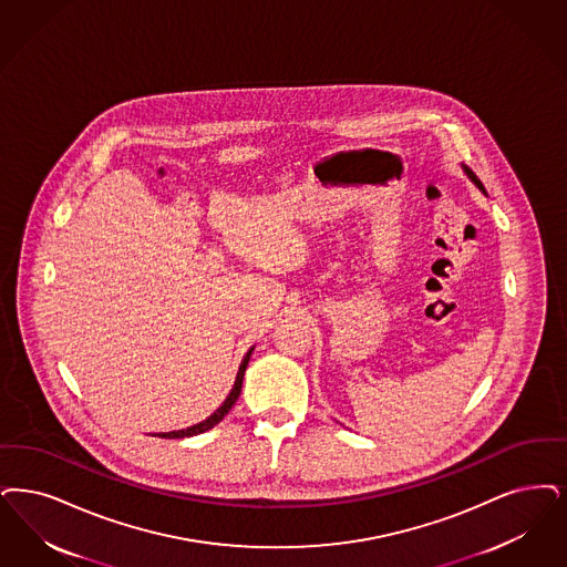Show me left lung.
<instances>
[{
	"label": "left lung",
	"instance_id": "obj_1",
	"mask_svg": "<svg viewBox=\"0 0 567 567\" xmlns=\"http://www.w3.org/2000/svg\"><path fill=\"white\" fill-rule=\"evenodd\" d=\"M466 175H468V177H471V179H473V182L476 183V185H478V189H483V192H485V187H483V183L478 182V179H476V175L475 173H473V171H468V168H466Z\"/></svg>",
	"mask_w": 567,
	"mask_h": 567
}]
</instances>
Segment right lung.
<instances>
[{
  "label": "right lung",
  "mask_w": 567,
  "mask_h": 567,
  "mask_svg": "<svg viewBox=\"0 0 567 567\" xmlns=\"http://www.w3.org/2000/svg\"><path fill=\"white\" fill-rule=\"evenodd\" d=\"M250 352H252V348H250L249 352H247V357H245V361L240 364V369H238V375H236V382H234V388H231V392L227 394L226 401H224V405L217 409L210 417H206L204 422L200 424H196V426H189V429H185V431L177 432H162L158 436L162 439H183V436H194V434H200V432H206L208 429H213L215 424H219L224 417L227 415V411L231 409V405L238 401V396H240V388H243V378H245V369H247V364H249Z\"/></svg>",
  "instance_id": "add662e5"
}]
</instances>
